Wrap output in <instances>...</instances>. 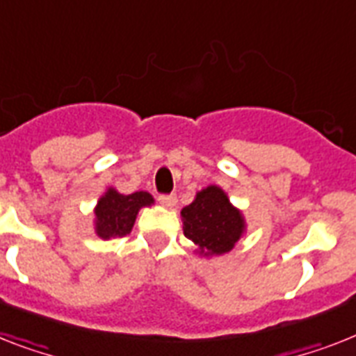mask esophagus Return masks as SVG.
Listing matches in <instances>:
<instances>
[{"label":"esophagus","instance_id":"obj_1","mask_svg":"<svg viewBox=\"0 0 356 356\" xmlns=\"http://www.w3.org/2000/svg\"><path fill=\"white\" fill-rule=\"evenodd\" d=\"M159 203L166 208H172L175 207V203H177V197H175L173 193H170V195H159Z\"/></svg>","mask_w":356,"mask_h":356}]
</instances>
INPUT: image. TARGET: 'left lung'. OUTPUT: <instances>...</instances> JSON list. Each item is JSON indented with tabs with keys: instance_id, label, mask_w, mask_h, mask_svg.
Wrapping results in <instances>:
<instances>
[{
	"instance_id": "left-lung-1",
	"label": "left lung",
	"mask_w": 356,
	"mask_h": 356,
	"mask_svg": "<svg viewBox=\"0 0 356 356\" xmlns=\"http://www.w3.org/2000/svg\"><path fill=\"white\" fill-rule=\"evenodd\" d=\"M181 219L184 236L204 258L230 252L247 232L241 210L230 203L227 192L218 184L195 193L192 203L181 210Z\"/></svg>"
}]
</instances>
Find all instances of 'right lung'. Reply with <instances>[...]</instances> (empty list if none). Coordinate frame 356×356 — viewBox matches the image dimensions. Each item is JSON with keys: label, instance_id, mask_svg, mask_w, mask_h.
<instances>
[{"label": "right lung", "instance_id": "right-lung-1", "mask_svg": "<svg viewBox=\"0 0 356 356\" xmlns=\"http://www.w3.org/2000/svg\"><path fill=\"white\" fill-rule=\"evenodd\" d=\"M155 199L148 192L124 195L109 186L95 207V234L100 239L122 238L131 232L140 208L152 207Z\"/></svg>", "mask_w": 356, "mask_h": 356}]
</instances>
